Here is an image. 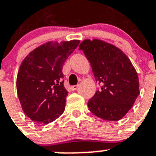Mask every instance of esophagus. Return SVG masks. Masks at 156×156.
<instances>
[{
    "instance_id": "obj_1",
    "label": "esophagus",
    "mask_w": 156,
    "mask_h": 156,
    "mask_svg": "<svg viewBox=\"0 0 156 156\" xmlns=\"http://www.w3.org/2000/svg\"><path fill=\"white\" fill-rule=\"evenodd\" d=\"M78 85H75V86H73V87H71V88H70V89H71L73 91H74L78 89Z\"/></svg>"
}]
</instances>
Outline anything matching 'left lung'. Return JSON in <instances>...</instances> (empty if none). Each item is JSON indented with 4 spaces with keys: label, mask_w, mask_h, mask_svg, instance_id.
Listing matches in <instances>:
<instances>
[{
    "label": "left lung",
    "mask_w": 156,
    "mask_h": 156,
    "mask_svg": "<svg viewBox=\"0 0 156 156\" xmlns=\"http://www.w3.org/2000/svg\"><path fill=\"white\" fill-rule=\"evenodd\" d=\"M90 63L101 89L88 101L90 111L107 121H118L130 111L140 94L137 72L123 52L98 39H86L79 45Z\"/></svg>",
    "instance_id": "obj_1"
}]
</instances>
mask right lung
<instances>
[{
  "instance_id": "obj_1",
  "label": "right lung",
  "mask_w": 156,
  "mask_h": 156,
  "mask_svg": "<svg viewBox=\"0 0 156 156\" xmlns=\"http://www.w3.org/2000/svg\"><path fill=\"white\" fill-rule=\"evenodd\" d=\"M80 41H49L40 45L21 62L16 91L24 113L37 123L47 124L65 111L68 92L62 67Z\"/></svg>"
}]
</instances>
